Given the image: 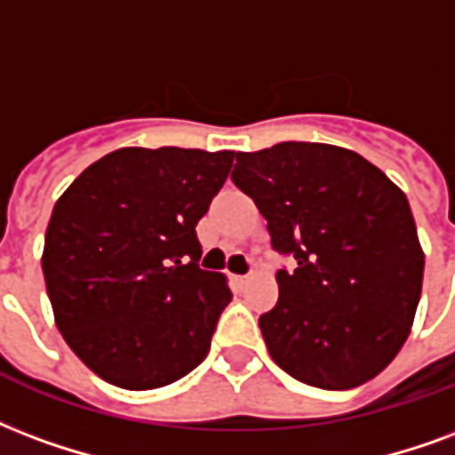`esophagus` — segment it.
<instances>
[{"mask_svg": "<svg viewBox=\"0 0 455 455\" xmlns=\"http://www.w3.org/2000/svg\"><path fill=\"white\" fill-rule=\"evenodd\" d=\"M248 279H251V275H234V282H236V284H245Z\"/></svg>", "mask_w": 455, "mask_h": 455, "instance_id": "obj_1", "label": "esophagus"}]
</instances>
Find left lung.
I'll use <instances>...</instances> for the list:
<instances>
[{"label":"left lung","instance_id":"obj_1","mask_svg":"<svg viewBox=\"0 0 455 455\" xmlns=\"http://www.w3.org/2000/svg\"><path fill=\"white\" fill-rule=\"evenodd\" d=\"M231 180L267 219L272 248L296 260L260 315L272 359L315 388L371 381L405 345L422 294L405 193L364 156L315 142L238 151Z\"/></svg>","mask_w":455,"mask_h":455}]
</instances>
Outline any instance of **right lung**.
Here are the masks:
<instances>
[{"instance_id": "1", "label": "right lung", "mask_w": 455, "mask_h": 455, "mask_svg": "<svg viewBox=\"0 0 455 455\" xmlns=\"http://www.w3.org/2000/svg\"><path fill=\"white\" fill-rule=\"evenodd\" d=\"M234 151L124 147L91 164L55 202L43 275L72 352L117 388L183 379L210 352L231 289L200 270L195 227Z\"/></svg>"}]
</instances>
